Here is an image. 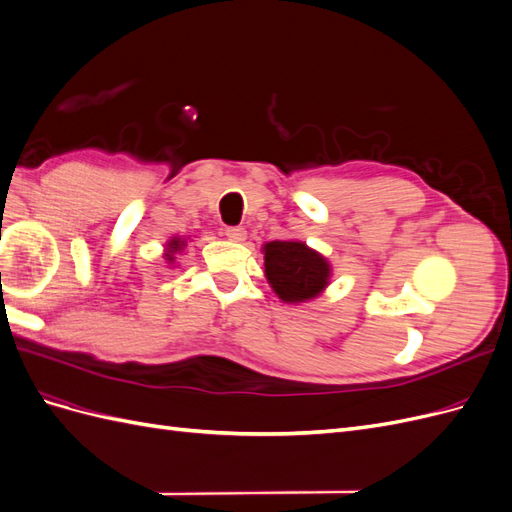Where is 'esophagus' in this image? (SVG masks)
I'll list each match as a JSON object with an SVG mask.
<instances>
[{
    "label": "esophagus",
    "instance_id": "34e87169",
    "mask_svg": "<svg viewBox=\"0 0 512 512\" xmlns=\"http://www.w3.org/2000/svg\"><path fill=\"white\" fill-rule=\"evenodd\" d=\"M226 237H228L230 241H235V243H241V241H245V237H247V232H245V228H239V226H232V228H226Z\"/></svg>",
    "mask_w": 512,
    "mask_h": 512
}]
</instances>
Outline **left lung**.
Masks as SVG:
<instances>
[{
  "instance_id": "obj_1",
  "label": "left lung",
  "mask_w": 512,
  "mask_h": 512,
  "mask_svg": "<svg viewBox=\"0 0 512 512\" xmlns=\"http://www.w3.org/2000/svg\"><path fill=\"white\" fill-rule=\"evenodd\" d=\"M262 254L267 282L284 303L314 301L331 282V262L305 241H269L262 245Z\"/></svg>"
}]
</instances>
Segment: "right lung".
I'll list each match as a JSON object with an SVG mask.
<instances>
[{"label": "right lung", "instance_id": "obj_1", "mask_svg": "<svg viewBox=\"0 0 512 512\" xmlns=\"http://www.w3.org/2000/svg\"><path fill=\"white\" fill-rule=\"evenodd\" d=\"M188 243H190V237H170L166 241V245H164V260H166L168 267L175 265L177 256L185 250V247H188Z\"/></svg>", "mask_w": 512, "mask_h": 512}]
</instances>
